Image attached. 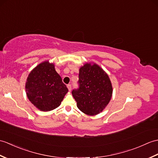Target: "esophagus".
Masks as SVG:
<instances>
[{"label":"esophagus","instance_id":"esophagus-1","mask_svg":"<svg viewBox=\"0 0 158 158\" xmlns=\"http://www.w3.org/2000/svg\"><path fill=\"white\" fill-rule=\"evenodd\" d=\"M67 88H68V89H69V91L71 90V84H69V85H67Z\"/></svg>","mask_w":158,"mask_h":158}]
</instances>
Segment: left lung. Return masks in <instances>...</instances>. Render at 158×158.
<instances>
[{
    "instance_id": "left-lung-1",
    "label": "left lung",
    "mask_w": 158,
    "mask_h": 158,
    "mask_svg": "<svg viewBox=\"0 0 158 158\" xmlns=\"http://www.w3.org/2000/svg\"><path fill=\"white\" fill-rule=\"evenodd\" d=\"M79 88L72 94L81 111L89 116L104 110L111 100L112 85L103 69L96 63L87 62L79 69Z\"/></svg>"
}]
</instances>
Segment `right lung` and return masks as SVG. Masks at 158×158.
I'll use <instances>...</instances> for the list:
<instances>
[{"instance_id":"add662e5","label":"right lung","mask_w":158,"mask_h":158,"mask_svg":"<svg viewBox=\"0 0 158 158\" xmlns=\"http://www.w3.org/2000/svg\"><path fill=\"white\" fill-rule=\"evenodd\" d=\"M25 91L31 104L40 110L48 112L60 105L68 89L55 70L54 64L45 60L29 73Z\"/></svg>"}]
</instances>
